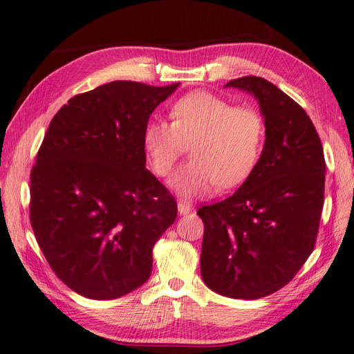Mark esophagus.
Listing matches in <instances>:
<instances>
[{"mask_svg":"<svg viewBox=\"0 0 354 354\" xmlns=\"http://www.w3.org/2000/svg\"><path fill=\"white\" fill-rule=\"evenodd\" d=\"M177 210H178L180 215H187V214H189V212L192 210V206H191L189 203L178 201V203H177Z\"/></svg>","mask_w":354,"mask_h":354,"instance_id":"obj_1","label":"esophagus"}]
</instances>
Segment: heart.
<instances>
[{"mask_svg":"<svg viewBox=\"0 0 354 354\" xmlns=\"http://www.w3.org/2000/svg\"><path fill=\"white\" fill-rule=\"evenodd\" d=\"M172 122L154 120L144 130V148L153 169L169 176L187 145L194 159L171 178L186 198L200 197L216 185H241L261 154L263 122L250 107H232L210 92H192L172 106Z\"/></svg>","mask_w":354,"mask_h":354,"instance_id":"heart-1","label":"heart"}]
</instances>
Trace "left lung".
Wrapping results in <instances>:
<instances>
[{
    "mask_svg": "<svg viewBox=\"0 0 354 354\" xmlns=\"http://www.w3.org/2000/svg\"><path fill=\"white\" fill-rule=\"evenodd\" d=\"M253 95L265 122L254 169L232 197L203 206L201 277L216 294L257 300L294 279L313 251L326 162L310 118L262 77L227 83Z\"/></svg>",
    "mask_w": 354,
    "mask_h": 354,
    "instance_id": "1",
    "label": "left lung"
}]
</instances>
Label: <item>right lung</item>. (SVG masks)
Returning <instances> with one entry per match:
<instances>
[{"label": "right lung", "instance_id": "add662e5", "mask_svg": "<svg viewBox=\"0 0 354 354\" xmlns=\"http://www.w3.org/2000/svg\"><path fill=\"white\" fill-rule=\"evenodd\" d=\"M177 88L112 82L73 97L50 122L31 169L30 221L77 294L113 300L150 279L177 203L145 167L144 130Z\"/></svg>", "mask_w": 354, "mask_h": 354}]
</instances>
